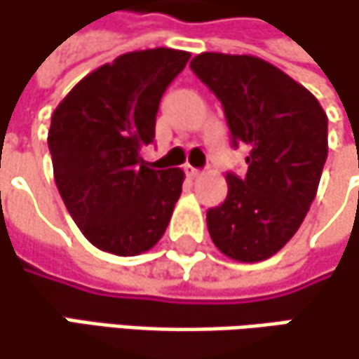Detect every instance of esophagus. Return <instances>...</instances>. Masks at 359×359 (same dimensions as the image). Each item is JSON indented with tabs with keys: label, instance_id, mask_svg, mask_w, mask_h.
Segmentation results:
<instances>
[{
	"label": "esophagus",
	"instance_id": "34e87169",
	"mask_svg": "<svg viewBox=\"0 0 359 359\" xmlns=\"http://www.w3.org/2000/svg\"><path fill=\"white\" fill-rule=\"evenodd\" d=\"M184 172H187L191 179H195V177H199V175H201V170H199V168H195V166H187V168H184Z\"/></svg>",
	"mask_w": 359,
	"mask_h": 359
}]
</instances>
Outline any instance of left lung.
Wrapping results in <instances>:
<instances>
[{"mask_svg": "<svg viewBox=\"0 0 359 359\" xmlns=\"http://www.w3.org/2000/svg\"><path fill=\"white\" fill-rule=\"evenodd\" d=\"M191 69L224 107L246 175L228 172V197L208 212L213 245L241 263L269 259L298 232L327 160V114L304 86L252 55L201 53Z\"/></svg>", "mask_w": 359, "mask_h": 359, "instance_id": "obj_1", "label": "left lung"}]
</instances>
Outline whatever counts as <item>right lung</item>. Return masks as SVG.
Returning a JSON list of instances; mask_svg holds the SVG:
<instances>
[{
  "label": "right lung",
  "instance_id": "right-lung-1",
  "mask_svg": "<svg viewBox=\"0 0 359 359\" xmlns=\"http://www.w3.org/2000/svg\"><path fill=\"white\" fill-rule=\"evenodd\" d=\"M189 57L164 47L125 53L76 83L50 116L59 195L100 250L135 257L166 232L184 172L154 170L140 151L154 142L162 94Z\"/></svg>",
  "mask_w": 359,
  "mask_h": 359
}]
</instances>
